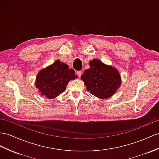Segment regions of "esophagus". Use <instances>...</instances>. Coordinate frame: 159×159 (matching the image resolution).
<instances>
[{"label": "esophagus", "mask_w": 159, "mask_h": 159, "mask_svg": "<svg viewBox=\"0 0 159 159\" xmlns=\"http://www.w3.org/2000/svg\"><path fill=\"white\" fill-rule=\"evenodd\" d=\"M77 75H78V77H81V75H82V71H77Z\"/></svg>", "instance_id": "34e87169"}]
</instances>
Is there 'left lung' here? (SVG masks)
<instances>
[{
  "mask_svg": "<svg viewBox=\"0 0 159 159\" xmlns=\"http://www.w3.org/2000/svg\"><path fill=\"white\" fill-rule=\"evenodd\" d=\"M89 65L90 68L86 69L81 76L87 90L102 99L113 96L121 84L117 69L97 59L90 61Z\"/></svg>",
  "mask_w": 159,
  "mask_h": 159,
  "instance_id": "left-lung-1",
  "label": "left lung"
}]
</instances>
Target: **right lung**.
I'll use <instances>...</instances> for the list:
<instances>
[{
  "mask_svg": "<svg viewBox=\"0 0 159 159\" xmlns=\"http://www.w3.org/2000/svg\"><path fill=\"white\" fill-rule=\"evenodd\" d=\"M77 77L73 69H69L67 64L57 60L38 72L35 85L41 95L51 99L63 93L69 81Z\"/></svg>",
  "mask_w": 159,
  "mask_h": 159,
  "instance_id": "add662e5",
  "label": "right lung"
}]
</instances>
